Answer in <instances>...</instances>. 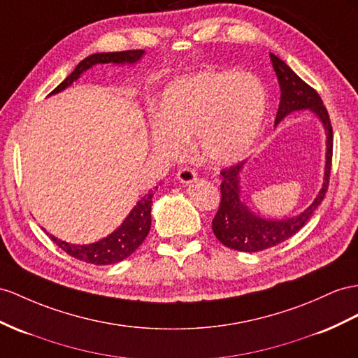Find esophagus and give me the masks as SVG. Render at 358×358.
<instances>
[{"instance_id": "esophagus-1", "label": "esophagus", "mask_w": 358, "mask_h": 358, "mask_svg": "<svg viewBox=\"0 0 358 358\" xmlns=\"http://www.w3.org/2000/svg\"><path fill=\"white\" fill-rule=\"evenodd\" d=\"M177 178L182 185H190V182L196 181V172L190 168H181L177 172Z\"/></svg>"}]
</instances>
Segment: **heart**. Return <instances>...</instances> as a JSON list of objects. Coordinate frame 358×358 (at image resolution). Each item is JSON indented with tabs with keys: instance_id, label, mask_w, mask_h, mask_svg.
Instances as JSON below:
<instances>
[{
	"instance_id": "1",
	"label": "heart",
	"mask_w": 358,
	"mask_h": 358,
	"mask_svg": "<svg viewBox=\"0 0 358 358\" xmlns=\"http://www.w3.org/2000/svg\"><path fill=\"white\" fill-rule=\"evenodd\" d=\"M266 107V92L251 74L201 71L180 77L163 90L151 143L166 157H177L195 134L201 160L231 164L257 141Z\"/></svg>"
}]
</instances>
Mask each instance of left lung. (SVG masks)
I'll return each instance as SVG.
<instances>
[{
    "instance_id": "1",
    "label": "left lung",
    "mask_w": 358,
    "mask_h": 358,
    "mask_svg": "<svg viewBox=\"0 0 358 358\" xmlns=\"http://www.w3.org/2000/svg\"><path fill=\"white\" fill-rule=\"evenodd\" d=\"M271 62L281 89L275 127L287 115L298 112V110H311L324 125L327 134L324 182L313 203L302 213L287 219H264L252 213L242 198L241 172L246 160L237 163L236 166L224 169L221 172V206H219L213 219L212 228L219 242L228 248L242 252H257L272 248V246L287 241L289 237L298 233L310 221L319 204L322 203L328 189L329 172H331L333 127L322 99L313 87H310L304 80H301L275 54H271Z\"/></svg>"
}]
</instances>
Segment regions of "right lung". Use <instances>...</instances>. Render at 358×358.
I'll use <instances>...</instances> for the list:
<instances>
[{"instance_id":"right-lung-1","label":"right lung","mask_w":358,"mask_h":358,"mask_svg":"<svg viewBox=\"0 0 358 358\" xmlns=\"http://www.w3.org/2000/svg\"><path fill=\"white\" fill-rule=\"evenodd\" d=\"M143 50L92 54V56L86 57L85 60H81L76 66V69L72 71L50 95H56L59 92L69 87L76 80L81 77L83 72H86L92 66L104 65V63H115V65H125V63H128V65H134V63H137L143 57ZM155 189H157V186H155ZM152 196L154 190H150L148 194L143 195L141 201H137V204L133 207L130 215L125 217V221L119 225L112 234H108L104 239H101L98 242L89 245H74L65 241H60L51 234L50 239L56 243L59 248L69 254L71 257L81 262L98 264V266H101V264H113L117 262H122L124 259L130 257V255L139 248L142 242L145 241V237L150 233Z\"/></svg>"}]
</instances>
